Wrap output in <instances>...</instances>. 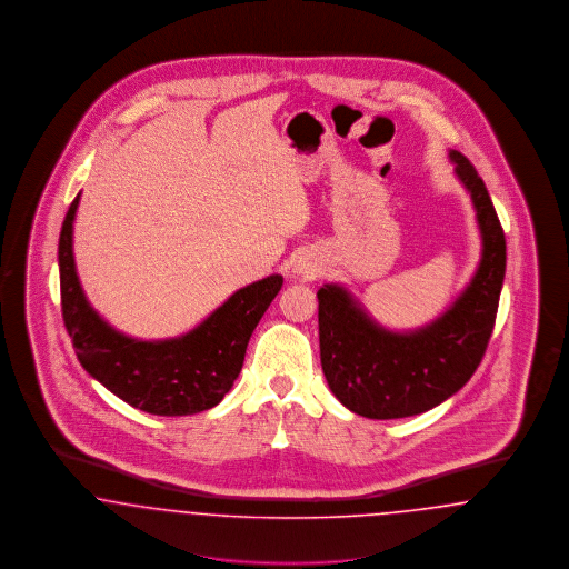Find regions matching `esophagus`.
<instances>
[{"mask_svg": "<svg viewBox=\"0 0 569 569\" xmlns=\"http://www.w3.org/2000/svg\"><path fill=\"white\" fill-rule=\"evenodd\" d=\"M316 272H318V269H316L313 264L305 262V260H300L297 267H295V274H298V277H302V279H311V277H313Z\"/></svg>", "mask_w": 569, "mask_h": 569, "instance_id": "esophagus-1", "label": "esophagus"}]
</instances>
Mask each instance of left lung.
<instances>
[{"instance_id": "1", "label": "left lung", "mask_w": 569, "mask_h": 569, "mask_svg": "<svg viewBox=\"0 0 569 569\" xmlns=\"http://www.w3.org/2000/svg\"><path fill=\"white\" fill-rule=\"evenodd\" d=\"M455 174L469 191L482 258L467 288L433 322L390 330L339 283L318 290L320 360L328 388L353 413L371 420L407 418L450 399L487 352L506 277V237L485 181L450 149Z\"/></svg>"}]
</instances>
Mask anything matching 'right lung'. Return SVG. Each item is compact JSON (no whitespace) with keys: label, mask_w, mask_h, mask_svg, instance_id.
<instances>
[{"label":"right lung","mask_w":569,"mask_h":569,"mask_svg":"<svg viewBox=\"0 0 569 569\" xmlns=\"http://www.w3.org/2000/svg\"><path fill=\"white\" fill-rule=\"evenodd\" d=\"M72 200L59 234L63 325L82 369L128 406L156 416H191L216 407L234 386L253 328L283 286L271 274L237 290L211 316L170 339L142 341L119 332L89 305L74 264Z\"/></svg>","instance_id":"1"}]
</instances>
